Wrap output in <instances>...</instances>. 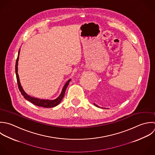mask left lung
I'll list each match as a JSON object with an SVG mask.
<instances>
[{
	"label": "left lung",
	"instance_id": "1",
	"mask_svg": "<svg viewBox=\"0 0 155 155\" xmlns=\"http://www.w3.org/2000/svg\"><path fill=\"white\" fill-rule=\"evenodd\" d=\"M94 105H95V106H97V107H99V106H97V104H95V103H94Z\"/></svg>",
	"mask_w": 155,
	"mask_h": 155
}]
</instances>
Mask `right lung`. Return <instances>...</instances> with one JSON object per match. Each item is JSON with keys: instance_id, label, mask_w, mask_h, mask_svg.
I'll use <instances>...</instances> for the list:
<instances>
[{"instance_id": "1", "label": "right lung", "mask_w": 155, "mask_h": 155, "mask_svg": "<svg viewBox=\"0 0 155 155\" xmlns=\"http://www.w3.org/2000/svg\"><path fill=\"white\" fill-rule=\"evenodd\" d=\"M20 49L18 51V57L16 60V63H15V74H16V78H17V84H18V87L19 89V91H20L21 95L23 96V97L27 100L28 101H30L31 103H32V104H34V105L37 106H40V107H46V108H49V107H54L56 106H57L58 104H60V103L62 99L63 98L64 96V94H65V91L66 89L68 86V84H69V82L71 81V79L69 80L66 84H64V87H63L62 91L61 92V94H60V95L55 100H40L38 98H34L32 97H30L29 95H28V94H26V92L24 91V90L23 89L21 84H20V80H19V77H18V58H19V54H20Z\"/></svg>"}]
</instances>
